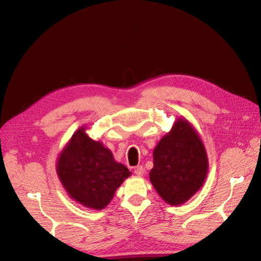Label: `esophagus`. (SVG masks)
Wrapping results in <instances>:
<instances>
[{
	"mask_svg": "<svg viewBox=\"0 0 261 261\" xmlns=\"http://www.w3.org/2000/svg\"><path fill=\"white\" fill-rule=\"evenodd\" d=\"M134 173L137 176H142L143 173H145V169H143L142 166H137V167H135V169H134Z\"/></svg>",
	"mask_w": 261,
	"mask_h": 261,
	"instance_id": "1",
	"label": "esophagus"
}]
</instances>
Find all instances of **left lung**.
Masks as SVG:
<instances>
[{
  "label": "left lung",
  "mask_w": 261,
  "mask_h": 261,
  "mask_svg": "<svg viewBox=\"0 0 261 261\" xmlns=\"http://www.w3.org/2000/svg\"><path fill=\"white\" fill-rule=\"evenodd\" d=\"M207 169L201 138L186 119H178L154 148L149 178L166 203L180 205L203 186Z\"/></svg>",
  "instance_id": "left-lung-1"
}]
</instances>
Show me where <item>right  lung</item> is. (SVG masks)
<instances>
[{"label": "right lung", "instance_id": "1", "mask_svg": "<svg viewBox=\"0 0 261 261\" xmlns=\"http://www.w3.org/2000/svg\"><path fill=\"white\" fill-rule=\"evenodd\" d=\"M85 130V126L80 127L60 152L57 175L76 202L90 208L103 210L131 171L116 163L110 149L101 141L91 139Z\"/></svg>", "mask_w": 261, "mask_h": 261}]
</instances>
